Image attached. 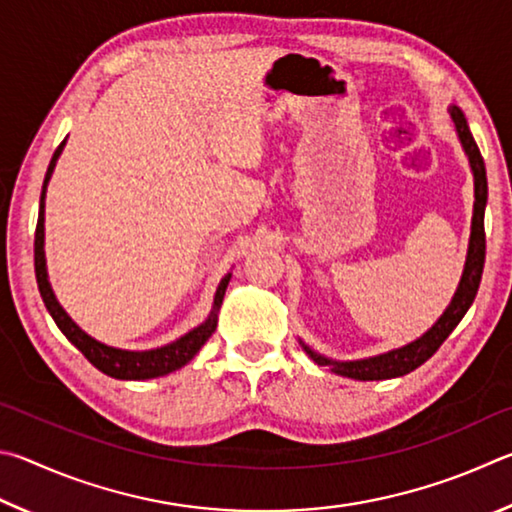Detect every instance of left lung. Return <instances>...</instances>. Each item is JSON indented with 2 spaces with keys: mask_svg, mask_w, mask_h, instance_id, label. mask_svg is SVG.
I'll use <instances>...</instances> for the list:
<instances>
[{
  "mask_svg": "<svg viewBox=\"0 0 512 512\" xmlns=\"http://www.w3.org/2000/svg\"><path fill=\"white\" fill-rule=\"evenodd\" d=\"M452 121L456 125V132H459V139L463 143L465 152L470 157V166L474 173V215H472V233H470V247H468V261H465V270L461 276L459 290H456L450 308L443 312V317L436 321L429 333H425L414 344H407L398 348V351L384 353L378 357H369V360L360 362H330L326 357L312 353L308 346L306 353L321 366H333L337 375H344V378L353 380H389L398 378V375H407L420 364H425L429 357H432L441 344L450 337L452 330L459 326L465 312L472 306L474 297H477L481 274H483V263H486V229H483V211H486L488 202V179H486V164H483V157L479 152L477 141H474L472 132L468 128V121H465L463 112L459 107H452L450 110Z\"/></svg>",
  "mask_w": 512,
  "mask_h": 512,
  "instance_id": "obj_1",
  "label": "left lung"
}]
</instances>
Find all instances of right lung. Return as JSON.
Listing matches in <instances>:
<instances>
[{"instance_id":"add662e5","label":"right lung","mask_w":512,"mask_h":512,"mask_svg":"<svg viewBox=\"0 0 512 512\" xmlns=\"http://www.w3.org/2000/svg\"><path fill=\"white\" fill-rule=\"evenodd\" d=\"M62 146L65 141L60 143L53 152L51 164L47 168V175H44V184H42V195H40V213H38V227H35V242H33V261H35V279H38V290L42 294L44 306H47L49 315L56 321V326L62 330L71 344H74L80 353H83L89 362H92L98 371H103L105 375L116 380H150V378H159V375H168L177 369H182L184 364H188L197 355V351L204 346L206 339L213 335L215 324H218V308L222 306L224 299V290H227L231 274L224 276L218 285V292H215V301H213V312L211 317L204 321L200 328L191 330V333L184 335L177 342L155 348V351H119V348L105 346L101 342H96L89 335H85L74 321L67 317V312L58 306L56 297H53L51 285L47 281V267H44V191H47V182L53 173V166L62 152Z\"/></svg>"}]
</instances>
